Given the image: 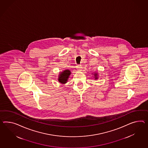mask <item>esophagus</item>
I'll return each instance as SVG.
<instances>
[{"mask_svg":"<svg viewBox=\"0 0 148 148\" xmlns=\"http://www.w3.org/2000/svg\"><path fill=\"white\" fill-rule=\"evenodd\" d=\"M77 68L78 70H79V71H81V70H82V65H77Z\"/></svg>","mask_w":148,"mask_h":148,"instance_id":"34e87169","label":"esophagus"}]
</instances>
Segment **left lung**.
<instances>
[{
  "instance_id": "obj_1",
  "label": "left lung",
  "mask_w": 148,
  "mask_h": 148,
  "mask_svg": "<svg viewBox=\"0 0 148 148\" xmlns=\"http://www.w3.org/2000/svg\"><path fill=\"white\" fill-rule=\"evenodd\" d=\"M92 75H94V78H95V80L97 79H98V72H95L94 73H92Z\"/></svg>"
}]
</instances>
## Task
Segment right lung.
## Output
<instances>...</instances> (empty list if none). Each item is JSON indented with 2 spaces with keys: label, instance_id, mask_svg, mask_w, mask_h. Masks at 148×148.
I'll list each match as a JSON object with an SVG mask.
<instances>
[{
  "label": "right lung",
  "instance_id": "add662e5",
  "mask_svg": "<svg viewBox=\"0 0 148 148\" xmlns=\"http://www.w3.org/2000/svg\"><path fill=\"white\" fill-rule=\"evenodd\" d=\"M71 72L69 70H65L63 71L60 72L58 77V81L59 83L62 84H64L68 82L69 76L71 75Z\"/></svg>",
  "mask_w": 148,
  "mask_h": 148
}]
</instances>
